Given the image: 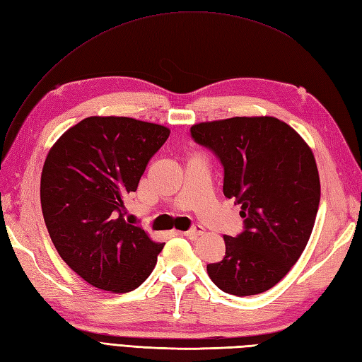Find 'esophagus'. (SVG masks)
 Here are the masks:
<instances>
[{
    "mask_svg": "<svg viewBox=\"0 0 362 362\" xmlns=\"http://www.w3.org/2000/svg\"><path fill=\"white\" fill-rule=\"evenodd\" d=\"M203 233H205V229H203L202 226H196V228H192L189 230H182V233H177V234L179 235H185V237H188V238H197V237L203 235Z\"/></svg>",
    "mask_w": 362,
    "mask_h": 362,
    "instance_id": "esophagus-1",
    "label": "esophagus"
}]
</instances>
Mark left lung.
Instances as JSON below:
<instances>
[{"label": "left lung", "instance_id": "8db88e82", "mask_svg": "<svg viewBox=\"0 0 362 362\" xmlns=\"http://www.w3.org/2000/svg\"><path fill=\"white\" fill-rule=\"evenodd\" d=\"M191 136L217 154L223 194L245 218L242 234L223 237L225 257L206 266L209 278L237 296L269 291L298 262L317 218L321 185L310 146L272 116L194 124Z\"/></svg>", "mask_w": 362, "mask_h": 362}]
</instances>
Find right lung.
Here are the masks:
<instances>
[{"instance_id":"1","label":"right lung","mask_w":362,"mask_h":362,"mask_svg":"<svg viewBox=\"0 0 362 362\" xmlns=\"http://www.w3.org/2000/svg\"><path fill=\"white\" fill-rule=\"evenodd\" d=\"M170 128L133 117L90 116L69 128L45 157L41 208L58 254L82 280L125 293L141 286L165 243L124 220Z\"/></svg>"}]
</instances>
